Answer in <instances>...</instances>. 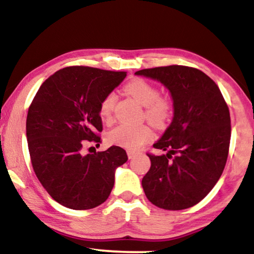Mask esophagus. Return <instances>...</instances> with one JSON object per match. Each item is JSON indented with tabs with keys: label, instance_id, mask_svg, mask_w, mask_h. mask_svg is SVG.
Instances as JSON below:
<instances>
[{
	"label": "esophagus",
	"instance_id": "obj_1",
	"mask_svg": "<svg viewBox=\"0 0 254 254\" xmlns=\"http://www.w3.org/2000/svg\"><path fill=\"white\" fill-rule=\"evenodd\" d=\"M127 155H128V158L129 159H131V158H134V157H136L137 156V152L136 151H127Z\"/></svg>",
	"mask_w": 254,
	"mask_h": 254
}]
</instances>
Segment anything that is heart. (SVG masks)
I'll list each match as a JSON object with an SVG mask.
<instances>
[{
    "mask_svg": "<svg viewBox=\"0 0 254 254\" xmlns=\"http://www.w3.org/2000/svg\"><path fill=\"white\" fill-rule=\"evenodd\" d=\"M127 93L134 97L145 107V117L156 126H163L171 114V103L164 97L159 96V90L151 83L137 78L127 83L125 86ZM117 96L110 92L104 97L99 105V116L104 121H111ZM152 137V129L147 124L129 125L121 124L107 134V141L111 144L121 148L136 150Z\"/></svg>",
    "mask_w": 254,
    "mask_h": 254,
    "instance_id": "obj_1",
    "label": "heart"
}]
</instances>
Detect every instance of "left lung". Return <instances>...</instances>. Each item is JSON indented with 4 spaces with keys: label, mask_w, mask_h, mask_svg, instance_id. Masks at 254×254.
<instances>
[{
    "label": "left lung",
    "mask_w": 254,
    "mask_h": 254,
    "mask_svg": "<svg viewBox=\"0 0 254 254\" xmlns=\"http://www.w3.org/2000/svg\"><path fill=\"white\" fill-rule=\"evenodd\" d=\"M135 75L161 82L173 102L171 124L154 144L166 154H148L145 196L163 209H186L199 203L223 172L231 136L228 105L216 83L199 69L168 65Z\"/></svg>",
    "instance_id": "8db88e82"
}]
</instances>
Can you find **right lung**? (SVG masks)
<instances>
[{
  "mask_svg": "<svg viewBox=\"0 0 254 254\" xmlns=\"http://www.w3.org/2000/svg\"><path fill=\"white\" fill-rule=\"evenodd\" d=\"M126 77L125 71L67 67L38 90L26 118L34 173L48 194L75 210L95 208L109 197L116 170L127 162L123 148L84 155V141L100 142L99 105Z\"/></svg>",
  "mask_w": 254,
  "mask_h": 254,
  "instance_id": "obj_1",
  "label": "right lung"
}]
</instances>
